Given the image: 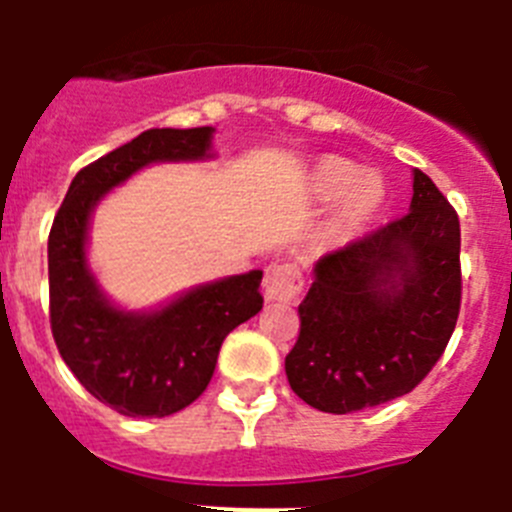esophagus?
<instances>
[{
    "label": "esophagus",
    "mask_w": 512,
    "mask_h": 512,
    "mask_svg": "<svg viewBox=\"0 0 512 512\" xmlns=\"http://www.w3.org/2000/svg\"><path fill=\"white\" fill-rule=\"evenodd\" d=\"M305 287L300 266L292 261H277L266 269L264 295L269 302H292Z\"/></svg>",
    "instance_id": "obj_1"
}]
</instances>
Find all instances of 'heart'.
Masks as SVG:
<instances>
[{
	"mask_svg": "<svg viewBox=\"0 0 512 512\" xmlns=\"http://www.w3.org/2000/svg\"><path fill=\"white\" fill-rule=\"evenodd\" d=\"M312 187L320 197H333L343 192L333 212V230L341 235L359 228L379 202V189L369 179H359V171L336 156H325L315 164Z\"/></svg>",
	"mask_w": 512,
	"mask_h": 512,
	"instance_id": "b5f03b06",
	"label": "heart"
}]
</instances>
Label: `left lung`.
Wrapping results in <instances>:
<instances>
[{
	"mask_svg": "<svg viewBox=\"0 0 512 512\" xmlns=\"http://www.w3.org/2000/svg\"><path fill=\"white\" fill-rule=\"evenodd\" d=\"M459 248V215L415 169L408 215L315 264L284 359L295 395L346 415L413 392L456 328Z\"/></svg>",
	"mask_w": 512,
	"mask_h": 512,
	"instance_id": "1",
	"label": "left lung"
}]
</instances>
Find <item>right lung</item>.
Wrapping results in <instances>:
<instances>
[{"label": "right lung", "mask_w": 512, "mask_h": 512, "mask_svg": "<svg viewBox=\"0 0 512 512\" xmlns=\"http://www.w3.org/2000/svg\"><path fill=\"white\" fill-rule=\"evenodd\" d=\"M215 128H153L74 176L48 235L51 330L63 361L89 395L128 418H166L210 384L230 330L264 305V271L189 289L169 305L130 312L112 305L87 264L89 220L104 194L158 161L210 158Z\"/></svg>", "instance_id": "add662e5"}]
</instances>
